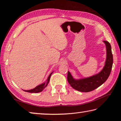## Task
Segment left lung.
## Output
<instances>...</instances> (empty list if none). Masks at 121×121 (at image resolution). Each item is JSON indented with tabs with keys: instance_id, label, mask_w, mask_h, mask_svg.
I'll use <instances>...</instances> for the list:
<instances>
[{
	"instance_id": "8db88e82",
	"label": "left lung",
	"mask_w": 121,
	"mask_h": 121,
	"mask_svg": "<svg viewBox=\"0 0 121 121\" xmlns=\"http://www.w3.org/2000/svg\"><path fill=\"white\" fill-rule=\"evenodd\" d=\"M106 48V60L103 69L99 73L92 76L78 79H75L68 71L67 80L73 89L83 92H88L97 89L105 83L111 72L113 58L111 45L107 41H104Z\"/></svg>"
}]
</instances>
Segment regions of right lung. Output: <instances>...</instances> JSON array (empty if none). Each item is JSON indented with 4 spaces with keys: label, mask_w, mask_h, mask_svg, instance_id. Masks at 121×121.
Returning <instances> with one entry per match:
<instances>
[{
    "label": "right lung",
    "mask_w": 121,
    "mask_h": 121,
    "mask_svg": "<svg viewBox=\"0 0 121 121\" xmlns=\"http://www.w3.org/2000/svg\"><path fill=\"white\" fill-rule=\"evenodd\" d=\"M53 72H52L50 73V75L48 76V79H46V81L44 83H43L42 84H40V85L37 86L36 87H35L34 89H33L29 90H23V91H25V92H26L35 93L40 92H42L43 90L45 89V88L47 86H48V84L49 83V81H50L51 76V75L52 74Z\"/></svg>",
    "instance_id": "right-lung-1"
}]
</instances>
